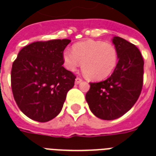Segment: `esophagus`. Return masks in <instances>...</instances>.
<instances>
[{"mask_svg": "<svg viewBox=\"0 0 156 156\" xmlns=\"http://www.w3.org/2000/svg\"><path fill=\"white\" fill-rule=\"evenodd\" d=\"M81 82H83V79L81 78H76V79H75V83L76 84L80 83Z\"/></svg>", "mask_w": 156, "mask_h": 156, "instance_id": "esophagus-1", "label": "esophagus"}]
</instances>
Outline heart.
Masks as SVG:
<instances>
[{
	"mask_svg": "<svg viewBox=\"0 0 156 156\" xmlns=\"http://www.w3.org/2000/svg\"><path fill=\"white\" fill-rule=\"evenodd\" d=\"M67 69L73 71L82 63L83 74L91 80L100 81L109 77L116 69L118 55L112 44L101 40H88L77 43L63 52Z\"/></svg>",
	"mask_w": 156,
	"mask_h": 156,
	"instance_id": "heart-1",
	"label": "heart"
}]
</instances>
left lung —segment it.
I'll return each instance as SVG.
<instances>
[{"label":"left lung","instance_id":"8db88e82","mask_svg":"<svg viewBox=\"0 0 156 156\" xmlns=\"http://www.w3.org/2000/svg\"><path fill=\"white\" fill-rule=\"evenodd\" d=\"M118 63L109 78L90 83L86 101L91 112L103 120L123 116L139 98L143 87L144 60L139 49L121 37L115 36Z\"/></svg>","mask_w":156,"mask_h":156}]
</instances>
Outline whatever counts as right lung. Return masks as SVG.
Listing matches in <instances>:
<instances>
[{
	"label": "right lung",
	"instance_id": "right-lung-1",
	"mask_svg": "<svg viewBox=\"0 0 156 156\" xmlns=\"http://www.w3.org/2000/svg\"><path fill=\"white\" fill-rule=\"evenodd\" d=\"M71 40L31 43L20 49L11 69L14 99L29 118L49 122L63 108L76 76L63 67V50Z\"/></svg>",
	"mask_w": 156,
	"mask_h": 156
}]
</instances>
